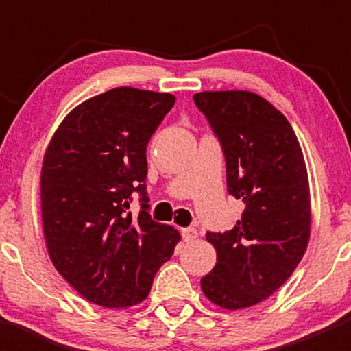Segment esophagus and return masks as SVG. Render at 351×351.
<instances>
[{"instance_id":"esophagus-1","label":"esophagus","mask_w":351,"mask_h":351,"mask_svg":"<svg viewBox=\"0 0 351 351\" xmlns=\"http://www.w3.org/2000/svg\"><path fill=\"white\" fill-rule=\"evenodd\" d=\"M197 236H198V232H197V229H193V228H185V229H182V238H183V241H193V239H197Z\"/></svg>"}]
</instances>
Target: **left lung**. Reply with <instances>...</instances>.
<instances>
[{"mask_svg":"<svg viewBox=\"0 0 351 351\" xmlns=\"http://www.w3.org/2000/svg\"><path fill=\"white\" fill-rule=\"evenodd\" d=\"M193 101L224 151L229 195L244 204L231 231L207 232L217 263L200 287L215 306L244 309L284 285L306 253V161L289 120L260 95L204 91L193 95Z\"/></svg>","mask_w":351,"mask_h":351,"instance_id":"left-lung-1","label":"left lung"}]
</instances>
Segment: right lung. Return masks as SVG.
<instances>
[{
    "mask_svg": "<svg viewBox=\"0 0 351 351\" xmlns=\"http://www.w3.org/2000/svg\"><path fill=\"white\" fill-rule=\"evenodd\" d=\"M176 98L113 88L71 110L42 162L45 244L59 274L104 307L136 306L171 258L180 232L149 215L146 149ZM141 212H128L130 195Z\"/></svg>",
    "mask_w": 351,
    "mask_h": 351,
    "instance_id": "right-lung-1",
    "label": "right lung"
}]
</instances>
